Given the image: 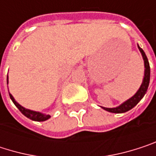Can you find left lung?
I'll return each instance as SVG.
<instances>
[{"label":"left lung","instance_id":"8db88e82","mask_svg":"<svg viewBox=\"0 0 156 156\" xmlns=\"http://www.w3.org/2000/svg\"><path fill=\"white\" fill-rule=\"evenodd\" d=\"M138 48L140 50L141 54L143 56V58H144V80H143V83L141 85L140 88L138 89V91L136 93L135 96H133L127 101L124 102L119 107L114 108H103L105 110H107L108 112H111V113H117V114L125 113L126 111H129L130 109L135 108L138 104V102L144 98V94L146 93L148 86H149V81H150V66H149V62H148V59H147V57H146L145 53L144 52V50L139 46H138Z\"/></svg>","mask_w":156,"mask_h":156}]
</instances>
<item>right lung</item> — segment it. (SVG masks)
Listing matches in <instances>:
<instances>
[{"mask_svg":"<svg viewBox=\"0 0 156 156\" xmlns=\"http://www.w3.org/2000/svg\"><path fill=\"white\" fill-rule=\"evenodd\" d=\"M7 84H8V77H7ZM10 95V98L12 100V102L14 103L16 107L19 108V110L28 118L31 119V120H34V121H39V122H41V121H45L48 119L50 117L49 115H44V114H41L40 112H36V111H32V110H30V109H26L24 108L23 107H21L20 104H18L17 102L15 101V99L13 98V97L9 93Z\"/></svg>","mask_w":156,"mask_h":156,"instance_id":"1","label":"right lung"}]
</instances>
